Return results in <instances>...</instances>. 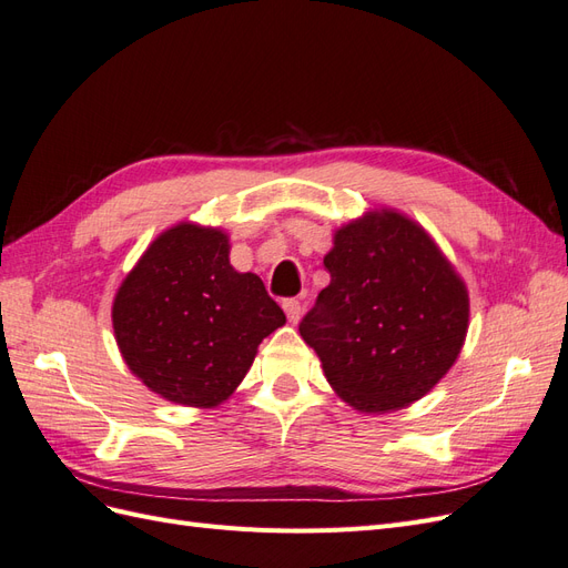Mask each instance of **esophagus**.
I'll use <instances>...</instances> for the list:
<instances>
[{
    "mask_svg": "<svg viewBox=\"0 0 568 568\" xmlns=\"http://www.w3.org/2000/svg\"><path fill=\"white\" fill-rule=\"evenodd\" d=\"M282 307H284V313H286L291 324H296L301 320V301L298 298H286L282 303Z\"/></svg>",
    "mask_w": 568,
    "mask_h": 568,
    "instance_id": "1",
    "label": "esophagus"
}]
</instances>
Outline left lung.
Listing matches in <instances>:
<instances>
[{"instance_id":"left-lung-1","label":"left lung","mask_w":568,"mask_h":568,"mask_svg":"<svg viewBox=\"0 0 568 568\" xmlns=\"http://www.w3.org/2000/svg\"><path fill=\"white\" fill-rule=\"evenodd\" d=\"M332 282L301 322L326 382L365 415L403 409L457 363L469 291L419 222L374 209L334 232Z\"/></svg>"}]
</instances>
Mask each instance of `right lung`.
<instances>
[{
	"mask_svg": "<svg viewBox=\"0 0 568 568\" xmlns=\"http://www.w3.org/2000/svg\"><path fill=\"white\" fill-rule=\"evenodd\" d=\"M111 320L136 379L199 409L225 403L263 338L286 322L263 280L232 267L227 232L186 220L153 239L128 272Z\"/></svg>",
	"mask_w": 568,
	"mask_h": 568,
	"instance_id": "obj_1",
	"label": "right lung"
}]
</instances>
